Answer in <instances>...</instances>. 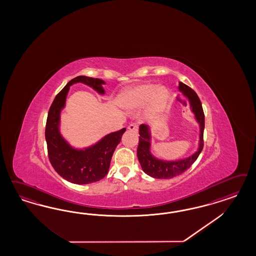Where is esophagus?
<instances>
[{
  "label": "esophagus",
  "instance_id": "1",
  "mask_svg": "<svg viewBox=\"0 0 256 256\" xmlns=\"http://www.w3.org/2000/svg\"><path fill=\"white\" fill-rule=\"evenodd\" d=\"M128 128L130 130H134V132H138V124H135V123H132V124H128Z\"/></svg>",
  "mask_w": 256,
  "mask_h": 256
}]
</instances>
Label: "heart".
I'll return each mask as SVG.
<instances>
[{"label": "heart", "mask_w": 256, "mask_h": 256, "mask_svg": "<svg viewBox=\"0 0 256 256\" xmlns=\"http://www.w3.org/2000/svg\"><path fill=\"white\" fill-rule=\"evenodd\" d=\"M169 98V92L164 87H158L154 84L138 86L124 94L122 103L126 108L138 110L144 107L148 101L146 116L153 117L162 110Z\"/></svg>", "instance_id": "heart-1"}]
</instances>
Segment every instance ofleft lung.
Masks as SVG:
<instances>
[{
  "label": "left lung",
  "mask_w": 256,
  "mask_h": 256,
  "mask_svg": "<svg viewBox=\"0 0 256 256\" xmlns=\"http://www.w3.org/2000/svg\"><path fill=\"white\" fill-rule=\"evenodd\" d=\"M179 90L188 96L190 106L197 121L200 124V144L198 151L185 160L178 162H163L158 160L150 153V132L148 126L142 124L139 128V146L137 156L142 170L152 178L158 179H170L178 176L188 170L198 158L204 148V114L202 107L201 100L194 90L182 82H179Z\"/></svg>",
  "instance_id": "left-lung-1"
}]
</instances>
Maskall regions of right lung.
Returning <instances> with one entry per match:
<instances>
[{
	"label": "right lung",
	"instance_id": "right-lung-1",
	"mask_svg": "<svg viewBox=\"0 0 256 256\" xmlns=\"http://www.w3.org/2000/svg\"><path fill=\"white\" fill-rule=\"evenodd\" d=\"M76 82L91 86L100 94L105 93L102 88V84L105 82L100 78L78 76L71 80L57 94L50 105L46 117L45 137L48 160L57 174L71 183L82 185L96 182L106 176L112 156L126 128L108 134L96 144L86 150H76L70 148L60 135L58 126L60 112L64 106L70 86Z\"/></svg>",
	"mask_w": 256,
	"mask_h": 256
}]
</instances>
